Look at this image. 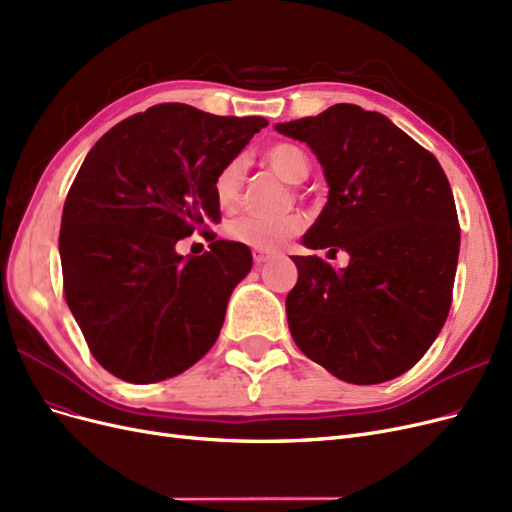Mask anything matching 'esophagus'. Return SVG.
Segmentation results:
<instances>
[{"mask_svg":"<svg viewBox=\"0 0 512 512\" xmlns=\"http://www.w3.org/2000/svg\"><path fill=\"white\" fill-rule=\"evenodd\" d=\"M253 259H255L257 266H261V263H266L270 259V253H266V251H253Z\"/></svg>","mask_w":512,"mask_h":512,"instance_id":"34e87169","label":"esophagus"}]
</instances>
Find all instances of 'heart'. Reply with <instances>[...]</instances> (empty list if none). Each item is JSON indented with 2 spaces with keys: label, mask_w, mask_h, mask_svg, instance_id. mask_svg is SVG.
I'll use <instances>...</instances> for the list:
<instances>
[{
  "label": "heart",
  "mask_w": 512,
  "mask_h": 512,
  "mask_svg": "<svg viewBox=\"0 0 512 512\" xmlns=\"http://www.w3.org/2000/svg\"><path fill=\"white\" fill-rule=\"evenodd\" d=\"M268 166L274 173L285 179L287 183H301L310 175V158L301 147L293 143H276L266 149ZM242 177H244V164L240 158H234L227 162L213 181L215 200L221 208H232L238 202L240 189H242ZM304 227V219L299 215H282V217H253L242 215L227 223L225 232L234 242H240L249 249L255 251H274L278 246L291 240L295 234L301 232Z\"/></svg>",
  "instance_id": "1"
}]
</instances>
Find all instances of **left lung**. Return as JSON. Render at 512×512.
Wrapping results in <instances>:
<instances>
[{"instance_id": "obj_1", "label": "left lung", "mask_w": 512, "mask_h": 512, "mask_svg": "<svg viewBox=\"0 0 512 512\" xmlns=\"http://www.w3.org/2000/svg\"><path fill=\"white\" fill-rule=\"evenodd\" d=\"M274 128L312 149L329 187L301 244L350 255L342 270L291 257L295 344L348 384L394 380L426 354L451 306L460 227L443 168L382 113L350 103Z\"/></svg>"}]
</instances>
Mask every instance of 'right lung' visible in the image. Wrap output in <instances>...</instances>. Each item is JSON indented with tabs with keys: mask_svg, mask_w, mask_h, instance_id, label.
I'll return each instance as SVG.
<instances>
[{
	"mask_svg": "<svg viewBox=\"0 0 512 512\" xmlns=\"http://www.w3.org/2000/svg\"><path fill=\"white\" fill-rule=\"evenodd\" d=\"M266 126L164 103L88 151L61 219L65 297L92 356L120 380H168L217 342L251 249L213 240L204 255L183 257L175 246L221 221L213 181Z\"/></svg>",
	"mask_w": 512,
	"mask_h": 512,
	"instance_id": "obj_1",
	"label": "right lung"
}]
</instances>
